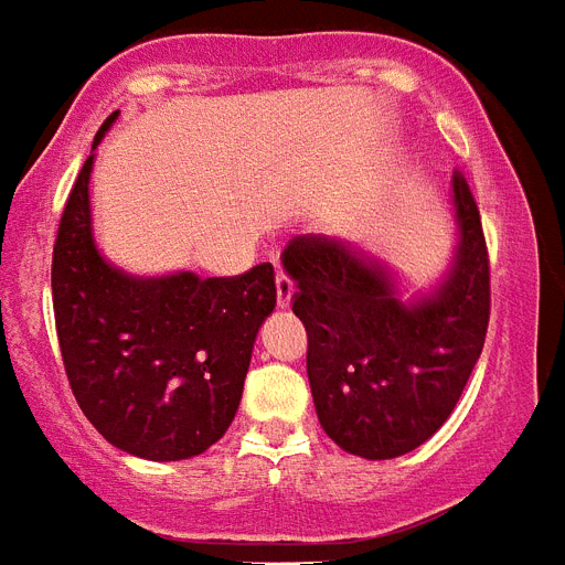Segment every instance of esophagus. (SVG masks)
I'll return each mask as SVG.
<instances>
[{
	"mask_svg": "<svg viewBox=\"0 0 565 565\" xmlns=\"http://www.w3.org/2000/svg\"><path fill=\"white\" fill-rule=\"evenodd\" d=\"M294 297V282L282 271H277V306L279 309H288Z\"/></svg>",
	"mask_w": 565,
	"mask_h": 565,
	"instance_id": "1",
	"label": "esophagus"
}]
</instances>
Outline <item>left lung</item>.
<instances>
[{
	"instance_id": "left-lung-1",
	"label": "left lung",
	"mask_w": 565,
	"mask_h": 565,
	"mask_svg": "<svg viewBox=\"0 0 565 565\" xmlns=\"http://www.w3.org/2000/svg\"><path fill=\"white\" fill-rule=\"evenodd\" d=\"M456 248L430 288L355 242L302 233L282 250L294 315L309 334L311 398L326 436L352 456L395 459L450 418L482 355L491 274L482 218L459 172L450 181Z\"/></svg>"
}]
</instances>
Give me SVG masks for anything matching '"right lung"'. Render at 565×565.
<instances>
[{
    "mask_svg": "<svg viewBox=\"0 0 565 565\" xmlns=\"http://www.w3.org/2000/svg\"><path fill=\"white\" fill-rule=\"evenodd\" d=\"M118 115L95 135L60 218L51 263L60 352L83 416L111 447L149 461L193 459L239 409L254 340L277 306L274 265L207 279L111 265L95 242L88 181Z\"/></svg>",
    "mask_w": 565,
    "mask_h": 565,
    "instance_id": "add662e5",
    "label": "right lung"
}]
</instances>
